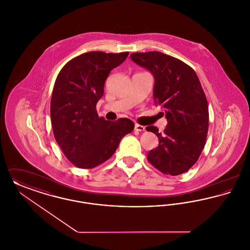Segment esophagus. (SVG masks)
<instances>
[{
	"label": "esophagus",
	"mask_w": 250,
	"mask_h": 250,
	"mask_svg": "<svg viewBox=\"0 0 250 250\" xmlns=\"http://www.w3.org/2000/svg\"><path fill=\"white\" fill-rule=\"evenodd\" d=\"M135 130L142 132V131L145 130V127H144L143 125H138V124H136V125H135Z\"/></svg>",
	"instance_id": "34e87169"
}]
</instances>
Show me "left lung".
I'll list each match as a JSON object with an SVG mask.
<instances>
[{
  "label": "left lung",
  "instance_id": "left-lung-1",
  "mask_svg": "<svg viewBox=\"0 0 250 250\" xmlns=\"http://www.w3.org/2000/svg\"><path fill=\"white\" fill-rule=\"evenodd\" d=\"M130 58L153 74L155 105L167 121L162 134L154 125L146 127L159 142L148 161L165 174H182L197 162L206 143L209 111L202 84L189 65L162 52H136Z\"/></svg>",
  "mask_w": 250,
  "mask_h": 250
}]
</instances>
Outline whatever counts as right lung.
<instances>
[{"instance_id": "obj_1", "label": "right lung", "mask_w": 250, "mask_h": 250, "mask_svg": "<svg viewBox=\"0 0 250 250\" xmlns=\"http://www.w3.org/2000/svg\"><path fill=\"white\" fill-rule=\"evenodd\" d=\"M128 54L86 52L69 61L57 76L50 101L53 134L62 153L78 167L92 168L105 162L134 129L131 120L109 122L96 111L108 74Z\"/></svg>"}]
</instances>
